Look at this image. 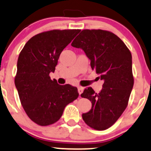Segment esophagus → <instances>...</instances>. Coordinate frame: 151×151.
Listing matches in <instances>:
<instances>
[{
    "mask_svg": "<svg viewBox=\"0 0 151 151\" xmlns=\"http://www.w3.org/2000/svg\"><path fill=\"white\" fill-rule=\"evenodd\" d=\"M83 90H84V88H83V87L79 86L78 88V91L79 95H81V93H82L83 92Z\"/></svg>",
    "mask_w": 151,
    "mask_h": 151,
    "instance_id": "obj_1",
    "label": "esophagus"
}]
</instances>
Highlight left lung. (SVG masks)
I'll return each mask as SVG.
<instances>
[{"label":"left lung","instance_id":"obj_1","mask_svg":"<svg viewBox=\"0 0 151 151\" xmlns=\"http://www.w3.org/2000/svg\"><path fill=\"white\" fill-rule=\"evenodd\" d=\"M71 46L84 51L92 69L104 81L100 93L89 87L81 96L92 103L91 109L82 114L86 124L105 130L117 121L128 104L134 86L132 54L121 39L102 29L82 30Z\"/></svg>","mask_w":151,"mask_h":151}]
</instances>
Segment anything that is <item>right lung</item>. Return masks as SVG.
I'll return each instance as SVG.
<instances>
[{
  "mask_svg": "<svg viewBox=\"0 0 151 151\" xmlns=\"http://www.w3.org/2000/svg\"><path fill=\"white\" fill-rule=\"evenodd\" d=\"M81 29H54L38 34L25 44L19 55L15 85L23 109L40 126L54 124L64 108L78 97V89L51 79L62 51Z\"/></svg>",
  "mask_w": 151,
  "mask_h": 151,
  "instance_id": "1",
  "label": "right lung"
}]
</instances>
